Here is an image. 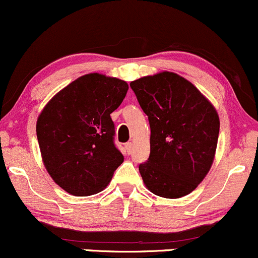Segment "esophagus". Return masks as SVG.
<instances>
[{
    "label": "esophagus",
    "mask_w": 258,
    "mask_h": 258,
    "mask_svg": "<svg viewBox=\"0 0 258 258\" xmlns=\"http://www.w3.org/2000/svg\"><path fill=\"white\" fill-rule=\"evenodd\" d=\"M125 150L126 152H128V154H132V152H133V148H134V145L132 142H128V143H125Z\"/></svg>",
    "instance_id": "esophagus-1"
}]
</instances>
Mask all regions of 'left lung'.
I'll use <instances>...</instances> for the list:
<instances>
[{
    "label": "left lung",
    "mask_w": 258,
    "mask_h": 258,
    "mask_svg": "<svg viewBox=\"0 0 258 258\" xmlns=\"http://www.w3.org/2000/svg\"><path fill=\"white\" fill-rule=\"evenodd\" d=\"M150 125V154L139 166L154 195L178 199L210 172L219 135V116L192 83L163 71L130 83Z\"/></svg>",
    "instance_id": "8db88e82"
}]
</instances>
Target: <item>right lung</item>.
<instances>
[{"label":"right lung","mask_w":258,"mask_h":258,"mask_svg":"<svg viewBox=\"0 0 258 258\" xmlns=\"http://www.w3.org/2000/svg\"><path fill=\"white\" fill-rule=\"evenodd\" d=\"M128 89L124 80L89 73L60 90L40 112L36 136L42 162L53 181L70 195L103 190L123 162L113 145L110 113Z\"/></svg>","instance_id":"right-lung-1"}]
</instances>
